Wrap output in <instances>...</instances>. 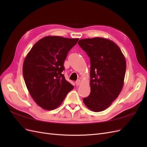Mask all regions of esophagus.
<instances>
[{
	"label": "esophagus",
	"mask_w": 147,
	"mask_h": 147,
	"mask_svg": "<svg viewBox=\"0 0 147 147\" xmlns=\"http://www.w3.org/2000/svg\"><path fill=\"white\" fill-rule=\"evenodd\" d=\"M80 82H81L80 80H77L75 82V84H76L77 86H78V85H79L80 84Z\"/></svg>",
	"instance_id": "obj_1"
}]
</instances>
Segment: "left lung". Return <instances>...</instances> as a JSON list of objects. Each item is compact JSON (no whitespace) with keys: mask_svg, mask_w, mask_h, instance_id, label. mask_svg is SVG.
<instances>
[{"mask_svg":"<svg viewBox=\"0 0 147 147\" xmlns=\"http://www.w3.org/2000/svg\"><path fill=\"white\" fill-rule=\"evenodd\" d=\"M79 46L90 59V94L83 100L88 108L99 112L105 110L121 92L125 76V58L118 45L106 38L80 40Z\"/></svg>","mask_w":147,"mask_h":147,"instance_id":"1","label":"left lung"}]
</instances>
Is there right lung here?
Returning <instances> with one entry per match:
<instances>
[{"instance_id": "1", "label": "right lung", "mask_w": 147, "mask_h": 147, "mask_svg": "<svg viewBox=\"0 0 147 147\" xmlns=\"http://www.w3.org/2000/svg\"><path fill=\"white\" fill-rule=\"evenodd\" d=\"M78 38L47 36L38 41L24 59L23 74L26 85L40 107L53 110L63 102L74 86L66 80L64 63Z\"/></svg>"}]
</instances>
